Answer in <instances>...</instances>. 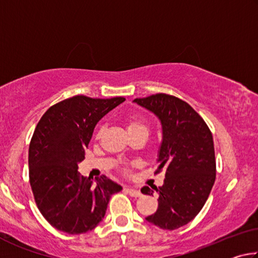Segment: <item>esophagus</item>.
<instances>
[{
	"mask_svg": "<svg viewBox=\"0 0 258 258\" xmlns=\"http://www.w3.org/2000/svg\"><path fill=\"white\" fill-rule=\"evenodd\" d=\"M125 190L127 191V194H128L130 196H132V197H140V196L142 195L141 191L137 190V189H133V187H128V186H127Z\"/></svg>",
	"mask_w": 258,
	"mask_h": 258,
	"instance_id": "obj_1",
	"label": "esophagus"
}]
</instances>
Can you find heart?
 I'll use <instances>...</instances> for the list:
<instances>
[{"mask_svg": "<svg viewBox=\"0 0 258 258\" xmlns=\"http://www.w3.org/2000/svg\"><path fill=\"white\" fill-rule=\"evenodd\" d=\"M124 125L126 130H127L128 134H133L137 132H147L149 131V126H148V123L143 119H139V118H134V117H126L124 118ZM101 134V131H99L97 133V139L100 137ZM126 171V169H125Z\"/></svg>", "mask_w": 258, "mask_h": 258, "instance_id": "obj_1", "label": "heart"}]
</instances>
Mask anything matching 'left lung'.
<instances>
[{"label": "left lung", "mask_w": 258, "mask_h": 258, "mask_svg": "<svg viewBox=\"0 0 258 258\" xmlns=\"http://www.w3.org/2000/svg\"><path fill=\"white\" fill-rule=\"evenodd\" d=\"M134 102L158 116L163 126L155 174L165 171L164 184L154 187L158 209L146 220L163 230H175L189 223L202 211L216 177V160L211 130L189 103L166 93H157ZM141 192L152 195L143 186Z\"/></svg>", "instance_id": "obj_1"}]
</instances>
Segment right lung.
<instances>
[{
  "label": "right lung",
  "mask_w": 258,
  "mask_h": 258,
  "mask_svg": "<svg viewBox=\"0 0 258 258\" xmlns=\"http://www.w3.org/2000/svg\"><path fill=\"white\" fill-rule=\"evenodd\" d=\"M123 101L75 95L50 107L37 123L29 143V183L37 208L56 230L81 234L97 228L111 195L121 190L104 175L93 183L77 169L95 125Z\"/></svg>",
  "instance_id": "1"
}]
</instances>
